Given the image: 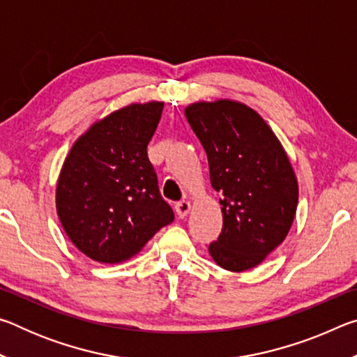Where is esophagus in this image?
I'll use <instances>...</instances> for the list:
<instances>
[{
    "label": "esophagus",
    "instance_id": "obj_1",
    "mask_svg": "<svg viewBox=\"0 0 357 357\" xmlns=\"http://www.w3.org/2000/svg\"><path fill=\"white\" fill-rule=\"evenodd\" d=\"M174 211H176V214H178L179 219H184V217L189 214V211H190V202L183 200V202L176 203V206H174Z\"/></svg>",
    "mask_w": 357,
    "mask_h": 357
}]
</instances>
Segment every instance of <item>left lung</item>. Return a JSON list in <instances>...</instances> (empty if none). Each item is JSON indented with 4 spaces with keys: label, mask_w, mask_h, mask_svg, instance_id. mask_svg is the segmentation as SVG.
I'll list each match as a JSON object with an SVG mask.
<instances>
[{
    "label": "left lung",
    "mask_w": 357,
    "mask_h": 357,
    "mask_svg": "<svg viewBox=\"0 0 357 357\" xmlns=\"http://www.w3.org/2000/svg\"><path fill=\"white\" fill-rule=\"evenodd\" d=\"M184 113L222 197L223 227L209 244L211 257L233 273L255 268L287 238L298 208V179L285 149L266 121L241 102H195Z\"/></svg>",
    "instance_id": "1"
}]
</instances>
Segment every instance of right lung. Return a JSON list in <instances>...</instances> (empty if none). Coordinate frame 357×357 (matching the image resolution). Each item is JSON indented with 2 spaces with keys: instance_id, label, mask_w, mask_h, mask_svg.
<instances>
[{
  "instance_id": "1",
  "label": "right lung",
  "mask_w": 357,
  "mask_h": 357,
  "mask_svg": "<svg viewBox=\"0 0 357 357\" xmlns=\"http://www.w3.org/2000/svg\"><path fill=\"white\" fill-rule=\"evenodd\" d=\"M162 110L164 102L155 100L119 108L96 121L66 157L58 217L72 244L94 261H126L174 219L148 159Z\"/></svg>"
}]
</instances>
